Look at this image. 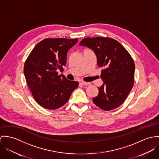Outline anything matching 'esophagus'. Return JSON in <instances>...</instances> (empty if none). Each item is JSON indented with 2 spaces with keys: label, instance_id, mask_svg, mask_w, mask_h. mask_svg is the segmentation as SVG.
Here are the masks:
<instances>
[{
  "label": "esophagus",
  "instance_id": "esophagus-1",
  "mask_svg": "<svg viewBox=\"0 0 159 159\" xmlns=\"http://www.w3.org/2000/svg\"><path fill=\"white\" fill-rule=\"evenodd\" d=\"M80 84H82V85H90V83L86 82H84V81H82V82H80Z\"/></svg>",
  "mask_w": 159,
  "mask_h": 159
}]
</instances>
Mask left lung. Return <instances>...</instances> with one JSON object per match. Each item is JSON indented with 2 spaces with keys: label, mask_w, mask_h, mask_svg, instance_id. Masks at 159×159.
<instances>
[{
  "label": "left lung",
  "mask_w": 159,
  "mask_h": 159,
  "mask_svg": "<svg viewBox=\"0 0 159 159\" xmlns=\"http://www.w3.org/2000/svg\"><path fill=\"white\" fill-rule=\"evenodd\" d=\"M96 54L98 65L102 68L101 78L104 84L94 104L109 111L121 106L134 84L135 63L130 53L116 40L108 37L85 38L79 43Z\"/></svg>",
  "instance_id": "obj_1"
}]
</instances>
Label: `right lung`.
I'll return each instance as SVG.
<instances>
[{
	"label": "right lung",
	"mask_w": 159,
	"mask_h": 159,
	"mask_svg": "<svg viewBox=\"0 0 159 159\" xmlns=\"http://www.w3.org/2000/svg\"><path fill=\"white\" fill-rule=\"evenodd\" d=\"M78 38H46L35 46L25 61L24 73L36 102L44 108L55 110L64 106L79 82L59 75L63 71L68 51Z\"/></svg>",
	"instance_id": "right-lung-1"
}]
</instances>
